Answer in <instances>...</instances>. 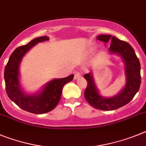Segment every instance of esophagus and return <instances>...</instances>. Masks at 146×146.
<instances>
[{"instance_id": "obj_1", "label": "esophagus", "mask_w": 146, "mask_h": 146, "mask_svg": "<svg viewBox=\"0 0 146 146\" xmlns=\"http://www.w3.org/2000/svg\"><path fill=\"white\" fill-rule=\"evenodd\" d=\"M80 77H81V73H80L79 72H78V71L76 72V73H75V74H74V79L77 80V79H78Z\"/></svg>"}]
</instances>
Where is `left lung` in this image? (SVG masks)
I'll list each match as a JSON object with an SVG mask.
<instances>
[{
	"label": "left lung",
	"instance_id": "8db88e82",
	"mask_svg": "<svg viewBox=\"0 0 146 146\" xmlns=\"http://www.w3.org/2000/svg\"><path fill=\"white\" fill-rule=\"evenodd\" d=\"M97 39L105 43L111 42L109 52L119 55L123 59L125 65L126 84L116 95L111 98H103L96 87L92 73H86L84 76L87 81L84 98L94 108L102 111H113L129 103L138 92L141 83L140 63L133 48L127 42L111 35H98Z\"/></svg>",
	"mask_w": 146,
	"mask_h": 146
}]
</instances>
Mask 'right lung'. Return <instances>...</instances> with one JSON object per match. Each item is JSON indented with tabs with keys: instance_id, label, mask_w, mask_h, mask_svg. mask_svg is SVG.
<instances>
[{
	"instance_id": "obj_1",
	"label": "right lung",
	"mask_w": 146,
	"mask_h": 146,
	"mask_svg": "<svg viewBox=\"0 0 146 146\" xmlns=\"http://www.w3.org/2000/svg\"><path fill=\"white\" fill-rule=\"evenodd\" d=\"M48 40V36H41L17 48L9 57L5 68L6 91L9 98L20 108L32 113L42 114L52 111L61 98L64 85L71 81L74 77L72 74L66 78L52 80L44 85L41 91L33 94H27L23 92L19 81V68L22 57L35 44Z\"/></svg>"
}]
</instances>
